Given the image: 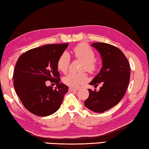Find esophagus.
Masks as SVG:
<instances>
[{
	"label": "esophagus",
	"mask_w": 149,
	"mask_h": 149,
	"mask_svg": "<svg viewBox=\"0 0 149 149\" xmlns=\"http://www.w3.org/2000/svg\"><path fill=\"white\" fill-rule=\"evenodd\" d=\"M79 89L78 88H69L70 91H77Z\"/></svg>",
	"instance_id": "1"
}]
</instances>
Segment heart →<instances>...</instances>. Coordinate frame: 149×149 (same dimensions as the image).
I'll return each mask as SVG.
<instances>
[{
    "label": "heart",
    "instance_id": "obj_1",
    "mask_svg": "<svg viewBox=\"0 0 149 149\" xmlns=\"http://www.w3.org/2000/svg\"><path fill=\"white\" fill-rule=\"evenodd\" d=\"M75 58L82 61L81 69H85L89 72H93L97 68L95 60V54L92 49L86 44H80L73 49ZM70 62V56L68 52L61 54L57 61V68L60 71H67ZM87 77L84 72H70L63 77V82L66 85L70 87H77L86 81Z\"/></svg>",
    "mask_w": 149,
    "mask_h": 149
}]
</instances>
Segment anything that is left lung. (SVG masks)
<instances>
[{"label": "left lung", "mask_w": 149, "mask_h": 149, "mask_svg": "<svg viewBox=\"0 0 149 149\" xmlns=\"http://www.w3.org/2000/svg\"><path fill=\"white\" fill-rule=\"evenodd\" d=\"M91 46L99 52L102 65L89 84L95 87L100 83L102 85L98 91L88 89L84 105L91 111L102 113L113 108L124 97L130 80V66L123 52L116 47L102 42Z\"/></svg>", "instance_id": "left-lung-1"}]
</instances>
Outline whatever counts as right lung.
I'll list each match as a JSON object with an SVG mask.
<instances>
[{
    "mask_svg": "<svg viewBox=\"0 0 149 149\" xmlns=\"http://www.w3.org/2000/svg\"><path fill=\"white\" fill-rule=\"evenodd\" d=\"M68 43L46 45L21 54L14 72V87L22 104L36 116H46L60 108L68 87L60 82L57 61ZM50 80L57 84L47 87Z\"/></svg>",
    "mask_w": 149,
    "mask_h": 149,
    "instance_id": "add662e5",
    "label": "right lung"
}]
</instances>
